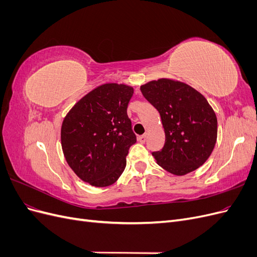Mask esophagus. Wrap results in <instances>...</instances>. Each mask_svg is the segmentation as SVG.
Returning <instances> with one entry per match:
<instances>
[{"mask_svg":"<svg viewBox=\"0 0 257 257\" xmlns=\"http://www.w3.org/2000/svg\"><path fill=\"white\" fill-rule=\"evenodd\" d=\"M138 141L141 142L142 144H145L146 142H147V135L145 134V135H142V136H139L138 137Z\"/></svg>","mask_w":257,"mask_h":257,"instance_id":"34e87169","label":"esophagus"}]
</instances>
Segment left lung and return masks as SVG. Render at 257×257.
Segmentation results:
<instances>
[{"instance_id":"left-lung-1","label":"left lung","mask_w":257,"mask_h":257,"mask_svg":"<svg viewBox=\"0 0 257 257\" xmlns=\"http://www.w3.org/2000/svg\"><path fill=\"white\" fill-rule=\"evenodd\" d=\"M145 98L160 112L165 144L152 152L167 172L183 176L197 169L213 151L216 115L198 91L180 81L159 79L141 87Z\"/></svg>"}]
</instances>
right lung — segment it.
I'll list each match as a JSON object with an SVG mask.
<instances>
[{"mask_svg":"<svg viewBox=\"0 0 257 257\" xmlns=\"http://www.w3.org/2000/svg\"><path fill=\"white\" fill-rule=\"evenodd\" d=\"M134 89L106 83L83 96L62 124L61 143L67 164L81 180L104 188L118 180L136 143L127 115Z\"/></svg>","mask_w":257,"mask_h":257,"instance_id":"add662e5","label":"right lung"}]
</instances>
